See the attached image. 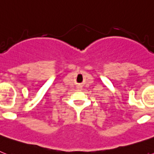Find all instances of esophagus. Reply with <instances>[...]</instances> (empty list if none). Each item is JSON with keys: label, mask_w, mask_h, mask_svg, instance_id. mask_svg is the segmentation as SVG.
<instances>
[{"label": "esophagus", "mask_w": 154, "mask_h": 154, "mask_svg": "<svg viewBox=\"0 0 154 154\" xmlns=\"http://www.w3.org/2000/svg\"><path fill=\"white\" fill-rule=\"evenodd\" d=\"M77 89H78L79 90H81V89H82V88L81 85H78V86H77Z\"/></svg>", "instance_id": "esophagus-1"}]
</instances>
